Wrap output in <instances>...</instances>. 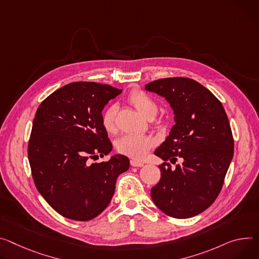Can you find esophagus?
I'll list each match as a JSON object with an SVG mask.
<instances>
[{
  "instance_id": "34e87169",
  "label": "esophagus",
  "mask_w": 259,
  "mask_h": 259,
  "mask_svg": "<svg viewBox=\"0 0 259 259\" xmlns=\"http://www.w3.org/2000/svg\"><path fill=\"white\" fill-rule=\"evenodd\" d=\"M130 164L132 166H134V167H142V166H144V163L143 162H139V161H137V160H131L130 161Z\"/></svg>"
}]
</instances>
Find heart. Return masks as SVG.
<instances>
[{"label":"heart","instance_id":"b5f03b06","mask_svg":"<svg viewBox=\"0 0 259 259\" xmlns=\"http://www.w3.org/2000/svg\"><path fill=\"white\" fill-rule=\"evenodd\" d=\"M129 102L147 119H153L158 111L156 102L140 90L132 91L128 96ZM116 112L115 104L109 105L102 113L101 124L107 133L116 131ZM156 145V139L150 135L128 134L117 140L116 149L121 154L133 159H143L148 152Z\"/></svg>","mask_w":259,"mask_h":259}]
</instances>
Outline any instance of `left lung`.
<instances>
[{"mask_svg":"<svg viewBox=\"0 0 259 259\" xmlns=\"http://www.w3.org/2000/svg\"><path fill=\"white\" fill-rule=\"evenodd\" d=\"M165 98L176 125L154 154L165 162L161 179L151 190L154 203L170 217L200 214L219 195L233 156V137L221 102L202 84L186 77H169L146 84ZM183 163L172 170L167 162Z\"/></svg>","mask_w":259,"mask_h":259,"instance_id":"1","label":"left lung"}]
</instances>
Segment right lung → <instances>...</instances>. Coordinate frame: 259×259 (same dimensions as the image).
Returning <instances> with one entry per match:
<instances>
[{
	"instance_id": "obj_1",
	"label": "right lung",
	"mask_w": 259,
	"mask_h": 259,
	"mask_svg": "<svg viewBox=\"0 0 259 259\" xmlns=\"http://www.w3.org/2000/svg\"><path fill=\"white\" fill-rule=\"evenodd\" d=\"M122 90L78 81L62 87L39 105L28 146L37 190L68 219L89 221L109 204L117 177L128 170L124 155L108 161L112 145L101 124L102 110Z\"/></svg>"
}]
</instances>
